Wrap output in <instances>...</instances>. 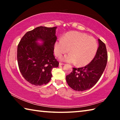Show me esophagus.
Segmentation results:
<instances>
[{"mask_svg": "<svg viewBox=\"0 0 120 120\" xmlns=\"http://www.w3.org/2000/svg\"><path fill=\"white\" fill-rule=\"evenodd\" d=\"M63 65H64V64H63V63H61V62L59 63V66H63Z\"/></svg>", "mask_w": 120, "mask_h": 120, "instance_id": "esophagus-1", "label": "esophagus"}]
</instances>
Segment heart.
<instances>
[{
  "instance_id": "b5f03b06",
  "label": "heart",
  "mask_w": 120,
  "mask_h": 120,
  "mask_svg": "<svg viewBox=\"0 0 120 120\" xmlns=\"http://www.w3.org/2000/svg\"><path fill=\"white\" fill-rule=\"evenodd\" d=\"M97 50L98 44L94 38L76 31L67 33L62 40L56 41L54 45V54L56 56L60 57L69 51L70 53L63 56L61 60L76 63L79 67L86 66L90 63Z\"/></svg>"
}]
</instances>
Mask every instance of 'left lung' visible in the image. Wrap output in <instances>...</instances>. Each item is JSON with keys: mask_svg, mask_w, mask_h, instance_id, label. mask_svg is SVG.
<instances>
[{"mask_svg": "<svg viewBox=\"0 0 120 120\" xmlns=\"http://www.w3.org/2000/svg\"><path fill=\"white\" fill-rule=\"evenodd\" d=\"M99 46L93 60L82 68H73L72 71L66 76V81L75 90L84 91L92 88L100 79L106 67L107 53L106 45L98 39Z\"/></svg>", "mask_w": 120, "mask_h": 120, "instance_id": "8db88e82", "label": "left lung"}]
</instances>
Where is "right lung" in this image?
Here are the masks:
<instances>
[{"label":"right lung","mask_w":120,"mask_h":120,"mask_svg":"<svg viewBox=\"0 0 120 120\" xmlns=\"http://www.w3.org/2000/svg\"><path fill=\"white\" fill-rule=\"evenodd\" d=\"M56 27L39 26L26 33L17 46V62L20 72L32 85L41 86L50 82L53 68L59 66L53 55ZM38 40L42 44L37 42Z\"/></svg>","instance_id":"right-lung-1"}]
</instances>
